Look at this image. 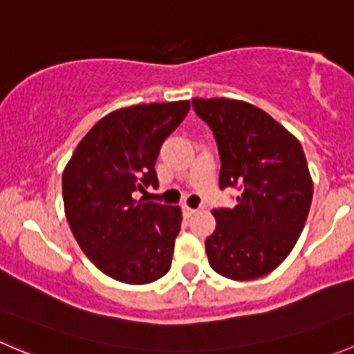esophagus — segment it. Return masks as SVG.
<instances>
[{
	"instance_id": "34e87169",
	"label": "esophagus",
	"mask_w": 354,
	"mask_h": 354,
	"mask_svg": "<svg viewBox=\"0 0 354 354\" xmlns=\"http://www.w3.org/2000/svg\"><path fill=\"white\" fill-rule=\"evenodd\" d=\"M195 212H197V209H194V207L183 205V216H185V217H192Z\"/></svg>"
}]
</instances>
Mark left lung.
<instances>
[{"instance_id": "1", "label": "left lung", "mask_w": 354, "mask_h": 354, "mask_svg": "<svg viewBox=\"0 0 354 354\" xmlns=\"http://www.w3.org/2000/svg\"><path fill=\"white\" fill-rule=\"evenodd\" d=\"M192 102L216 137L219 187L241 190L234 209L212 210L216 230L205 240L210 267L233 281L266 276L289 255L312 205L313 181L301 144L250 102Z\"/></svg>"}]
</instances>
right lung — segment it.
I'll use <instances>...</instances> for the list:
<instances>
[{"instance_id": "1", "label": "right lung", "mask_w": 354, "mask_h": 354, "mask_svg": "<svg viewBox=\"0 0 354 354\" xmlns=\"http://www.w3.org/2000/svg\"><path fill=\"white\" fill-rule=\"evenodd\" d=\"M188 111L190 101L113 111L82 138L63 171L75 240L99 270L120 283H154L171 267L181 209L133 194L159 185L154 166L160 145Z\"/></svg>"}]
</instances>
